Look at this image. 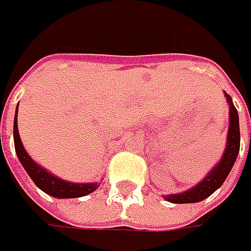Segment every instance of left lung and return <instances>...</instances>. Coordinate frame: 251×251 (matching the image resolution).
<instances>
[{
	"label": "left lung",
	"mask_w": 251,
	"mask_h": 251,
	"mask_svg": "<svg viewBox=\"0 0 251 251\" xmlns=\"http://www.w3.org/2000/svg\"><path fill=\"white\" fill-rule=\"evenodd\" d=\"M225 93L227 104H229V128H227L226 145L225 151L222 153V158L219 159L217 165L207 173V176L202 178L200 183L186 191H181L177 194H166L163 198L173 202V204H193L200 202L202 200L208 198L211 194H214L218 188L224 184L226 180L227 175L235 165L239 150H240V128H239V116L237 110L232 101V98Z\"/></svg>",
	"instance_id": "1"
}]
</instances>
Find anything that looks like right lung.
Segmentation results:
<instances>
[{
  "label": "right lung",
  "mask_w": 251,
  "mask_h": 251,
  "mask_svg": "<svg viewBox=\"0 0 251 251\" xmlns=\"http://www.w3.org/2000/svg\"><path fill=\"white\" fill-rule=\"evenodd\" d=\"M14 142L15 151H16V155H18V159L21 162V165L24 166L26 173L29 175V177L33 180L34 184L42 191H44L46 194L55 198H79L91 194L99 187L100 183H98V181H95V183H73L68 180H63L58 176L53 175L51 172L46 170L39 163H36L29 156V153L26 152V150L24 148V144L21 141V137H19L18 106H16V113H15L14 119Z\"/></svg>",
  "instance_id": "1"
}]
</instances>
